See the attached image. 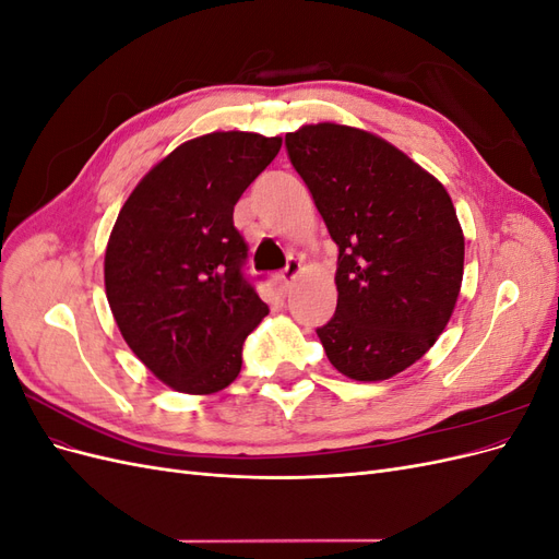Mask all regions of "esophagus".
Masks as SVG:
<instances>
[{
    "instance_id": "34e87169",
    "label": "esophagus",
    "mask_w": 559,
    "mask_h": 559,
    "mask_svg": "<svg viewBox=\"0 0 559 559\" xmlns=\"http://www.w3.org/2000/svg\"><path fill=\"white\" fill-rule=\"evenodd\" d=\"M300 273V261L298 259H289L286 261V265H284V270L280 273V280H282V284L286 286V289H289V286L294 284V280H296V275Z\"/></svg>"
}]
</instances>
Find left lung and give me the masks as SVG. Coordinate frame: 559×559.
Returning <instances> with one entry per match:
<instances>
[{
    "label": "left lung",
    "instance_id": "obj_1",
    "mask_svg": "<svg viewBox=\"0 0 559 559\" xmlns=\"http://www.w3.org/2000/svg\"><path fill=\"white\" fill-rule=\"evenodd\" d=\"M284 146L337 245V306L317 329L326 357L352 380L392 378L425 357L460 296L452 200L403 151L357 128L302 126Z\"/></svg>",
    "mask_w": 559,
    "mask_h": 559
}]
</instances>
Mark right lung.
Returning <instances> with one entry per match:
<instances>
[{"mask_svg": "<svg viewBox=\"0 0 559 559\" xmlns=\"http://www.w3.org/2000/svg\"><path fill=\"white\" fill-rule=\"evenodd\" d=\"M280 146L238 130L183 142L118 212L105 253L109 308L128 347L177 392L228 386L267 314L233 207Z\"/></svg>", "mask_w": 559, "mask_h": 559, "instance_id": "add662e5", "label": "right lung"}]
</instances>
